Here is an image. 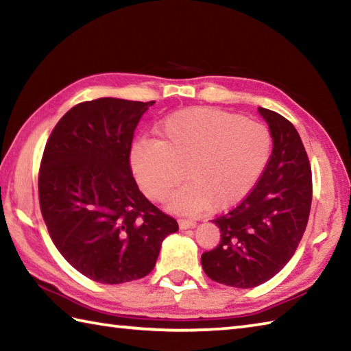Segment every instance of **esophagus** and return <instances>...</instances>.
Instances as JSON below:
<instances>
[{
    "instance_id": "obj_1",
    "label": "esophagus",
    "mask_w": 351,
    "mask_h": 351,
    "mask_svg": "<svg viewBox=\"0 0 351 351\" xmlns=\"http://www.w3.org/2000/svg\"><path fill=\"white\" fill-rule=\"evenodd\" d=\"M178 223H180L181 229H189V228H193L196 225V221L190 220V219H180V220H178Z\"/></svg>"
}]
</instances>
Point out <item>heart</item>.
I'll return each instance as SVG.
<instances>
[{
  "label": "heart",
  "mask_w": 351,
  "mask_h": 351,
  "mask_svg": "<svg viewBox=\"0 0 351 351\" xmlns=\"http://www.w3.org/2000/svg\"><path fill=\"white\" fill-rule=\"evenodd\" d=\"M156 137L132 145V173L141 191L156 202L184 178L187 185L169 205L187 213L208 206L221 211L240 202L271 152L270 131L263 123L215 108L176 111L158 125Z\"/></svg>",
  "instance_id": "obj_1"
}]
</instances>
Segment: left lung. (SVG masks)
Returning a JSON list of instances; mask_svg holds the SVG:
<instances>
[{
	"instance_id": "1",
	"label": "left lung",
	"mask_w": 351,
	"mask_h": 351,
	"mask_svg": "<svg viewBox=\"0 0 351 351\" xmlns=\"http://www.w3.org/2000/svg\"><path fill=\"white\" fill-rule=\"evenodd\" d=\"M258 110L270 126L271 155L249 195L213 220L220 243L200 258L208 278L235 288L258 287L287 265L312 204L311 164L299 132L276 111Z\"/></svg>"
}]
</instances>
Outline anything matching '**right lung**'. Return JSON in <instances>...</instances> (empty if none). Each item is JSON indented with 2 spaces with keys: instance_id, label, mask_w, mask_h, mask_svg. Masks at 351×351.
Listing matches in <instances>:
<instances>
[{
  "instance_id": "obj_1",
  "label": "right lung",
  "mask_w": 351,
  "mask_h": 351,
  "mask_svg": "<svg viewBox=\"0 0 351 351\" xmlns=\"http://www.w3.org/2000/svg\"><path fill=\"white\" fill-rule=\"evenodd\" d=\"M155 101H84L52 130L39 169L42 217L63 258L86 278L125 283L152 271L178 221L141 195L130 155Z\"/></svg>"
}]
</instances>
